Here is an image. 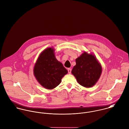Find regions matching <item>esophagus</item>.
I'll return each instance as SVG.
<instances>
[{
    "label": "esophagus",
    "instance_id": "obj_1",
    "mask_svg": "<svg viewBox=\"0 0 129 129\" xmlns=\"http://www.w3.org/2000/svg\"><path fill=\"white\" fill-rule=\"evenodd\" d=\"M71 71H72V69H71V68H68V73H69V74H71Z\"/></svg>",
    "mask_w": 129,
    "mask_h": 129
}]
</instances>
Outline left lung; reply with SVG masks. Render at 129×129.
<instances>
[{
  "instance_id": "left-lung-1",
  "label": "left lung",
  "mask_w": 129,
  "mask_h": 129,
  "mask_svg": "<svg viewBox=\"0 0 129 129\" xmlns=\"http://www.w3.org/2000/svg\"><path fill=\"white\" fill-rule=\"evenodd\" d=\"M76 63L71 72L78 83L87 88L93 86L102 72L101 66L95 57L84 52L76 59Z\"/></svg>"
}]
</instances>
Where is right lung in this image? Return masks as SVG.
Masks as SVG:
<instances>
[{"label":"right lung","mask_w":129,"mask_h":129,"mask_svg":"<svg viewBox=\"0 0 129 129\" xmlns=\"http://www.w3.org/2000/svg\"><path fill=\"white\" fill-rule=\"evenodd\" d=\"M67 73V69L55 58L52 48H47L41 53L34 68V74L37 80L47 89L57 86Z\"/></svg>","instance_id":"obj_1"}]
</instances>
